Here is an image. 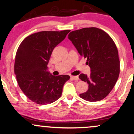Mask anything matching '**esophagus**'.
<instances>
[{
    "label": "esophagus",
    "mask_w": 134,
    "mask_h": 134,
    "mask_svg": "<svg viewBox=\"0 0 134 134\" xmlns=\"http://www.w3.org/2000/svg\"><path fill=\"white\" fill-rule=\"evenodd\" d=\"M71 78L72 79V80H79V77L78 76H71Z\"/></svg>",
    "instance_id": "1"
}]
</instances>
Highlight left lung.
Instances as JSON below:
<instances>
[{
  "label": "left lung",
  "mask_w": 134,
  "mask_h": 134,
  "mask_svg": "<svg viewBox=\"0 0 134 134\" xmlns=\"http://www.w3.org/2000/svg\"><path fill=\"white\" fill-rule=\"evenodd\" d=\"M68 39L80 55L87 58L91 72L90 76H79L89 85L87 91L80 96L90 102L103 99L114 87L120 72L118 50L113 40L104 31L95 27L72 31Z\"/></svg>",
  "instance_id": "1"
}]
</instances>
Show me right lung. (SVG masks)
Instances as JSON below:
<instances>
[{"instance_id": "right-lung-1", "label": "right lung", "mask_w": 134, "mask_h": 134, "mask_svg": "<svg viewBox=\"0 0 134 134\" xmlns=\"http://www.w3.org/2000/svg\"><path fill=\"white\" fill-rule=\"evenodd\" d=\"M70 32L35 33L26 37L17 49L14 65L17 82L26 96L38 104H48L58 99L70 79L68 75H52L47 67L53 49Z\"/></svg>"}]
</instances>
